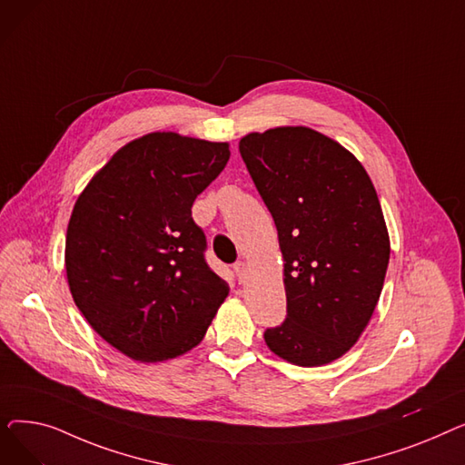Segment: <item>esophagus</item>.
<instances>
[{
  "instance_id": "1",
  "label": "esophagus",
  "mask_w": 465,
  "mask_h": 465,
  "mask_svg": "<svg viewBox=\"0 0 465 465\" xmlns=\"http://www.w3.org/2000/svg\"><path fill=\"white\" fill-rule=\"evenodd\" d=\"M233 272H235L237 281L242 282V281H245V277H247V263L245 262H235L233 263Z\"/></svg>"
}]
</instances>
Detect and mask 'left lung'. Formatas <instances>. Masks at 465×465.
<instances>
[{
	"instance_id": "1",
	"label": "left lung",
	"mask_w": 465,
	"mask_h": 465,
	"mask_svg": "<svg viewBox=\"0 0 465 465\" xmlns=\"http://www.w3.org/2000/svg\"><path fill=\"white\" fill-rule=\"evenodd\" d=\"M239 153L284 258L286 319L265 343L303 368L330 363L356 343L382 290L390 239L375 186L349 151L303 126L249 134Z\"/></svg>"
}]
</instances>
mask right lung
Returning a JSON list of instances; mask_svg holds the SVG:
<instances>
[{
    "label": "right lung",
    "mask_w": 465,
    "mask_h": 465,
    "mask_svg": "<svg viewBox=\"0 0 465 465\" xmlns=\"http://www.w3.org/2000/svg\"><path fill=\"white\" fill-rule=\"evenodd\" d=\"M228 160V143L156 132L122 146L79 195L65 237L69 290L122 354L162 361L188 352L226 300L192 203Z\"/></svg>",
    "instance_id": "right-lung-1"
}]
</instances>
